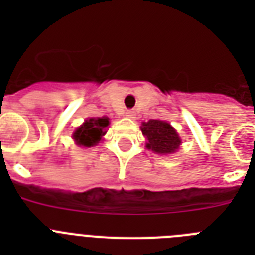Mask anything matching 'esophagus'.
<instances>
[{"mask_svg":"<svg viewBox=\"0 0 255 255\" xmlns=\"http://www.w3.org/2000/svg\"><path fill=\"white\" fill-rule=\"evenodd\" d=\"M125 116H126V117H129V119H134L135 112L132 111V110H128V111L125 112Z\"/></svg>","mask_w":255,"mask_h":255,"instance_id":"obj_1","label":"esophagus"}]
</instances>
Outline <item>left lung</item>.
<instances>
[{"label":"left lung","instance_id":"obj_1","mask_svg":"<svg viewBox=\"0 0 255 255\" xmlns=\"http://www.w3.org/2000/svg\"><path fill=\"white\" fill-rule=\"evenodd\" d=\"M140 130L147 139L145 147L157 154H172L181 144L176 130L166 121L149 120L141 124Z\"/></svg>","mask_w":255,"mask_h":255}]
</instances>
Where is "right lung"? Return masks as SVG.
I'll use <instances>...</instances> for the list:
<instances>
[{
  "label": "right lung",
  "mask_w": 255,
  "mask_h": 255,
  "mask_svg": "<svg viewBox=\"0 0 255 255\" xmlns=\"http://www.w3.org/2000/svg\"><path fill=\"white\" fill-rule=\"evenodd\" d=\"M108 125H110V119L107 116L87 119L75 130L73 139L80 147H94L102 140V136L106 134Z\"/></svg>",
  "instance_id": "obj_1"
}]
</instances>
